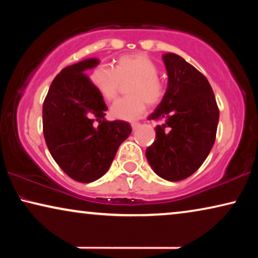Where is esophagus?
<instances>
[{"label":"esophagus","instance_id":"34e87169","mask_svg":"<svg viewBox=\"0 0 258 258\" xmlns=\"http://www.w3.org/2000/svg\"><path fill=\"white\" fill-rule=\"evenodd\" d=\"M132 128H133L134 132H135V130L140 128V123H132Z\"/></svg>","mask_w":258,"mask_h":258}]
</instances>
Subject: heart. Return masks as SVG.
<instances>
[{
  "label": "heart",
  "instance_id": "1",
  "mask_svg": "<svg viewBox=\"0 0 258 258\" xmlns=\"http://www.w3.org/2000/svg\"><path fill=\"white\" fill-rule=\"evenodd\" d=\"M158 68L153 59L144 54L122 56L114 68L100 66L90 76L93 87L105 101L117 96L121 83L133 81L128 88L130 97L118 100L111 107V116L122 121H135L144 115L147 102L156 105L163 100L165 83L157 76Z\"/></svg>",
  "mask_w": 258,
  "mask_h": 258
}]
</instances>
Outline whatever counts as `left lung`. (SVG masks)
I'll return each instance as SVG.
<instances>
[{"label":"left lung","mask_w":258,"mask_h":258,"mask_svg":"<svg viewBox=\"0 0 258 258\" xmlns=\"http://www.w3.org/2000/svg\"><path fill=\"white\" fill-rule=\"evenodd\" d=\"M168 87L149 119H163L147 148L150 167L160 177L177 182L192 175L215 143L220 110L206 76L181 56L163 55Z\"/></svg>","instance_id":"8db88e82"}]
</instances>
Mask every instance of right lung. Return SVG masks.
I'll list each match as a JSON object with an SVG mask.
<instances>
[{
  "label": "right lung",
  "mask_w": 258,
  "mask_h": 258,
  "mask_svg": "<svg viewBox=\"0 0 258 258\" xmlns=\"http://www.w3.org/2000/svg\"><path fill=\"white\" fill-rule=\"evenodd\" d=\"M98 63L93 57L62 69L51 82L42 110L43 135L52 158L81 183L102 177L132 133L128 122L104 118L105 102L86 75Z\"/></svg>",
  "instance_id": "1"
}]
</instances>
